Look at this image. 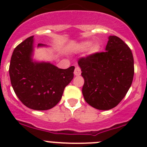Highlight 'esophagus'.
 I'll return each mask as SVG.
<instances>
[{"mask_svg": "<svg viewBox=\"0 0 147 147\" xmlns=\"http://www.w3.org/2000/svg\"><path fill=\"white\" fill-rule=\"evenodd\" d=\"M81 73H82V71H81V69L78 66L76 67V69H75V71H74V74H75V76H80Z\"/></svg>", "mask_w": 147, "mask_h": 147, "instance_id": "34e87169", "label": "esophagus"}]
</instances>
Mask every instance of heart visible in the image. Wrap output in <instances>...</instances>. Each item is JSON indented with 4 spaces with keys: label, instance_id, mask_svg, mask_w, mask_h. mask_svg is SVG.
<instances>
[{
    "label": "heart",
    "instance_id": "1",
    "mask_svg": "<svg viewBox=\"0 0 147 147\" xmlns=\"http://www.w3.org/2000/svg\"><path fill=\"white\" fill-rule=\"evenodd\" d=\"M79 48L82 50H86L89 48L90 54H94V53H98L100 49V47L98 44L92 45V42H90V41H85V42H82V43H80Z\"/></svg>",
    "mask_w": 147,
    "mask_h": 147
}]
</instances>
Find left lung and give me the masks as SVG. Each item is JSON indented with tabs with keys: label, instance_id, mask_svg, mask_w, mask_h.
Instances as JSON below:
<instances>
[{
	"label": "left lung",
	"instance_id": "8db88e82",
	"mask_svg": "<svg viewBox=\"0 0 147 147\" xmlns=\"http://www.w3.org/2000/svg\"><path fill=\"white\" fill-rule=\"evenodd\" d=\"M85 79L82 94L85 101L98 110L116 107L132 84L134 65L132 52L116 36H110L105 52L78 60Z\"/></svg>",
	"mask_w": 147,
	"mask_h": 147
}]
</instances>
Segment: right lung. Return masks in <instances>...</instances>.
<instances>
[{
	"label": "right lung",
	"instance_id": "1",
	"mask_svg": "<svg viewBox=\"0 0 147 147\" xmlns=\"http://www.w3.org/2000/svg\"><path fill=\"white\" fill-rule=\"evenodd\" d=\"M45 47L39 43L38 47ZM33 36L13 52L9 74L10 82L20 100L29 108L45 111L59 102L65 86L74 77L75 67L59 69L49 62L33 61Z\"/></svg>",
	"mask_w": 147,
	"mask_h": 147
}]
</instances>
